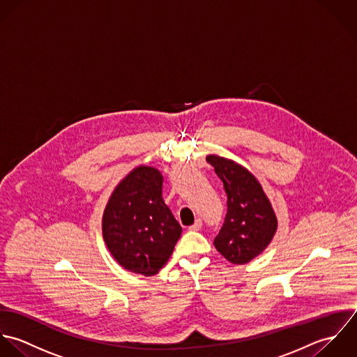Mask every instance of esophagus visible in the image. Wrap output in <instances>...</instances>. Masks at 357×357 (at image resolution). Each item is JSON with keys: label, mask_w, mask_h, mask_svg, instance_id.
Returning <instances> with one entry per match:
<instances>
[{"label": "esophagus", "mask_w": 357, "mask_h": 357, "mask_svg": "<svg viewBox=\"0 0 357 357\" xmlns=\"http://www.w3.org/2000/svg\"><path fill=\"white\" fill-rule=\"evenodd\" d=\"M202 226H203L202 219H196V222H195L192 226H189V230H190V231H199V230L202 229Z\"/></svg>", "instance_id": "34e87169"}]
</instances>
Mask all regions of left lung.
I'll list each match as a JSON object with an SVG mask.
<instances>
[{
	"label": "left lung",
	"mask_w": 357,
	"mask_h": 357,
	"mask_svg": "<svg viewBox=\"0 0 357 357\" xmlns=\"http://www.w3.org/2000/svg\"><path fill=\"white\" fill-rule=\"evenodd\" d=\"M223 182L227 213L215 237V248L231 264L243 265L259 255L272 241L278 219L257 178L231 160L208 155Z\"/></svg>",
	"instance_id": "left-lung-1"
}]
</instances>
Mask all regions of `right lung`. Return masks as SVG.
Returning <instances> with one entry per match:
<instances>
[{"mask_svg":"<svg viewBox=\"0 0 357 357\" xmlns=\"http://www.w3.org/2000/svg\"><path fill=\"white\" fill-rule=\"evenodd\" d=\"M162 181L153 167L132 169L114 189L103 214L109 251L123 268L144 276L158 273L182 233L162 200Z\"/></svg>","mask_w":357,"mask_h":357,"instance_id":"obj_1","label":"right lung"}]
</instances>
